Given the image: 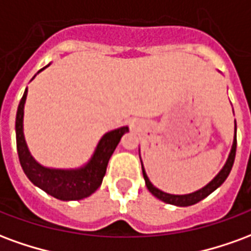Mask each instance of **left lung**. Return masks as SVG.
<instances>
[{"label": "left lung", "instance_id": "8db88e82", "mask_svg": "<svg viewBox=\"0 0 251 251\" xmlns=\"http://www.w3.org/2000/svg\"><path fill=\"white\" fill-rule=\"evenodd\" d=\"M235 130H237V125H235ZM235 152H237V133H235V138H234V144H232V149L230 152V156H228V160L227 163L225 164V167L222 169L219 174L216 175V177L212 181H210L208 184L203 187L199 191L196 192H192V194L188 195H171V194H165L163 191L157 189L154 185L149 181L148 179L147 174L144 171V167H142V175H144V179H145V184H147V188L149 189V192L156 196L157 199H160L164 203H168V204H175V205H180V207H187V205H192L196 204L198 201L203 200L204 198H207L208 195L212 194L219 185H222L225 183V180L227 179V176L230 174V171L232 168V164H234V160H235Z\"/></svg>", "mask_w": 251, "mask_h": 251}]
</instances>
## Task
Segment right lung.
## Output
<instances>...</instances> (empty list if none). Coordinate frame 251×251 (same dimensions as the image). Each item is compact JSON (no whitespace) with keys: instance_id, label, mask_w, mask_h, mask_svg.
I'll return each mask as SVG.
<instances>
[{"instance_id":"right-lung-1","label":"right lung","mask_w":251,"mask_h":251,"mask_svg":"<svg viewBox=\"0 0 251 251\" xmlns=\"http://www.w3.org/2000/svg\"><path fill=\"white\" fill-rule=\"evenodd\" d=\"M28 88L25 90L23 98L20 100L17 115H16V141H17V153L20 164L24 169L28 179L46 191L53 198L60 200H80L94 194L102 184V180L106 174L107 163L111 154L120 142L121 137L129 131L127 126L115 129L106 133L99 141L97 151L94 153L91 161L80 169H50L41 167L30 156L24 133H23V118H24V103L26 99Z\"/></svg>"}]
</instances>
